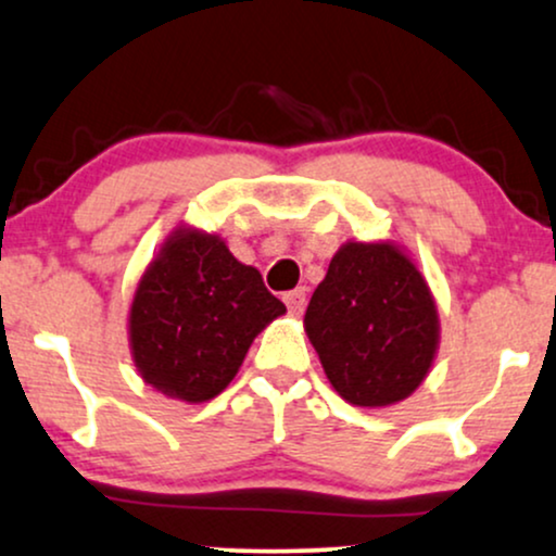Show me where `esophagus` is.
I'll return each mask as SVG.
<instances>
[{"label": "esophagus", "mask_w": 556, "mask_h": 556, "mask_svg": "<svg viewBox=\"0 0 556 556\" xmlns=\"http://www.w3.org/2000/svg\"><path fill=\"white\" fill-rule=\"evenodd\" d=\"M283 302H286V306H289V312L291 315H302L304 312V306H306V291L304 289H296V291H289L283 296Z\"/></svg>", "instance_id": "34e87169"}]
</instances>
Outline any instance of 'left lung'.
<instances>
[{"instance_id":"1","label":"left lung","mask_w":556,"mask_h":556,"mask_svg":"<svg viewBox=\"0 0 556 556\" xmlns=\"http://www.w3.org/2000/svg\"><path fill=\"white\" fill-rule=\"evenodd\" d=\"M304 330L336 393L354 406H393L432 367L440 317L427 280L390 241H349L312 293Z\"/></svg>"}]
</instances>
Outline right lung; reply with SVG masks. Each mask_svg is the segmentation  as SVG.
<instances>
[{
  "label": "right lung",
  "instance_id": "add662e5",
  "mask_svg": "<svg viewBox=\"0 0 556 556\" xmlns=\"http://www.w3.org/2000/svg\"><path fill=\"white\" fill-rule=\"evenodd\" d=\"M286 306L226 241L179 228L137 283L129 345L140 377L176 401L205 403L237 377L260 330Z\"/></svg>",
  "mask_w": 556,
  "mask_h": 556
}]
</instances>
